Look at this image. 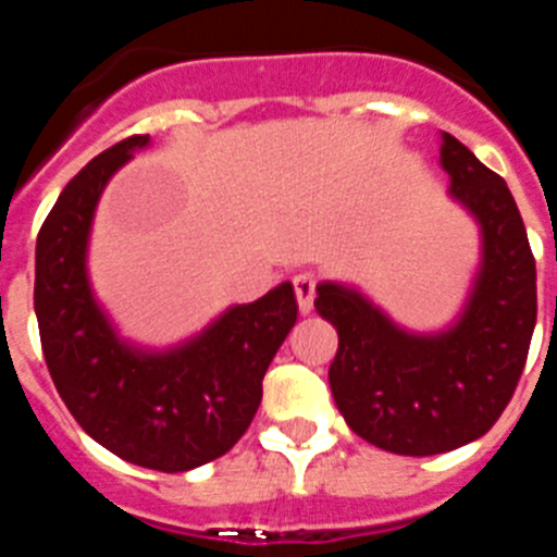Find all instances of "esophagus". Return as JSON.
<instances>
[{"label": "esophagus", "mask_w": 557, "mask_h": 557, "mask_svg": "<svg viewBox=\"0 0 557 557\" xmlns=\"http://www.w3.org/2000/svg\"><path fill=\"white\" fill-rule=\"evenodd\" d=\"M293 287H295V298H298V312H301V314L312 312L314 275L312 273H298L293 278Z\"/></svg>", "instance_id": "1"}]
</instances>
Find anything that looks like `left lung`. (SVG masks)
<instances>
[{
    "mask_svg": "<svg viewBox=\"0 0 557 557\" xmlns=\"http://www.w3.org/2000/svg\"><path fill=\"white\" fill-rule=\"evenodd\" d=\"M449 198L480 225L482 259L466 307L441 332H407L359 289L318 284L337 329L329 385L346 424L393 455H444L482 437L508 407L535 329V259L508 184L441 133Z\"/></svg>",
    "mask_w": 557,
    "mask_h": 557,
    "instance_id": "left-lung-1",
    "label": "left lung"
}]
</instances>
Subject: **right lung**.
I'll return each instance as SVG.
<instances>
[{
	"label": "right lung",
	"instance_id": "add662e5",
	"mask_svg": "<svg viewBox=\"0 0 557 557\" xmlns=\"http://www.w3.org/2000/svg\"><path fill=\"white\" fill-rule=\"evenodd\" d=\"M147 145L150 136H131L108 147L61 191L38 231L36 318L49 376L77 424L133 466L178 474L245 435L298 301L284 282L164 351L120 337L88 282V234L111 175Z\"/></svg>",
	"mask_w": 557,
	"mask_h": 557
}]
</instances>
